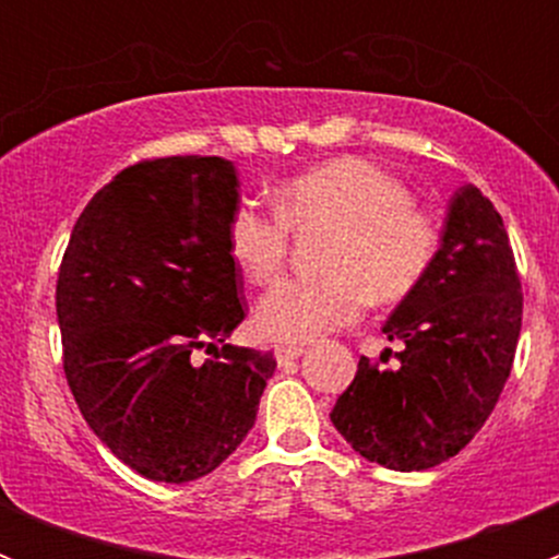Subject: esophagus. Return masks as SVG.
<instances>
[{
    "instance_id": "1",
    "label": "esophagus",
    "mask_w": 559,
    "mask_h": 559,
    "mask_svg": "<svg viewBox=\"0 0 559 559\" xmlns=\"http://www.w3.org/2000/svg\"><path fill=\"white\" fill-rule=\"evenodd\" d=\"M302 353H305V347H299V344H280V347L274 349V355L280 364H290V360H296Z\"/></svg>"
}]
</instances>
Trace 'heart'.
<instances>
[{
	"mask_svg": "<svg viewBox=\"0 0 559 559\" xmlns=\"http://www.w3.org/2000/svg\"><path fill=\"white\" fill-rule=\"evenodd\" d=\"M280 218L240 201L226 221V251L251 283L283 269L288 227L328 224L322 276L283 280L257 305V330L271 341L305 344L355 322L369 302L400 299L419 283L437 251V226L386 167L360 156L330 159L285 181Z\"/></svg>",
	"mask_w": 559,
	"mask_h": 559,
	"instance_id": "obj_1",
	"label": "heart"
}]
</instances>
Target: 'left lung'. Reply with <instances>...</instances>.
<instances>
[{
	"label": "left lung",
	"mask_w": 559,
	"mask_h": 559,
	"mask_svg": "<svg viewBox=\"0 0 559 559\" xmlns=\"http://www.w3.org/2000/svg\"><path fill=\"white\" fill-rule=\"evenodd\" d=\"M523 296L510 235L490 199L453 192L431 265L383 324L397 367L358 360L333 426L389 471H428L456 456L487 423L510 378Z\"/></svg>",
	"instance_id": "obj_1"
}]
</instances>
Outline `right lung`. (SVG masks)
I'll list each match as a JSON object with an SVG mask.
<instances>
[{
    "mask_svg": "<svg viewBox=\"0 0 559 559\" xmlns=\"http://www.w3.org/2000/svg\"><path fill=\"white\" fill-rule=\"evenodd\" d=\"M221 156H167L114 176L81 212L58 271L63 372L88 428L140 476L212 473L251 431L271 353L218 343L243 322ZM213 358L194 360V349Z\"/></svg>",
    "mask_w": 559,
    "mask_h": 559,
    "instance_id": "1",
    "label": "right lung"
}]
</instances>
